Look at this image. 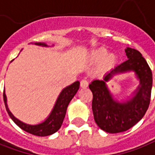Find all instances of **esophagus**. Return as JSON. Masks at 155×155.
Segmentation results:
<instances>
[{
  "instance_id": "esophagus-1",
  "label": "esophagus",
  "mask_w": 155,
  "mask_h": 155,
  "mask_svg": "<svg viewBox=\"0 0 155 155\" xmlns=\"http://www.w3.org/2000/svg\"><path fill=\"white\" fill-rule=\"evenodd\" d=\"M88 81H86V79H84V80H82L81 81V87H83V88H86V87H87L88 86Z\"/></svg>"
}]
</instances>
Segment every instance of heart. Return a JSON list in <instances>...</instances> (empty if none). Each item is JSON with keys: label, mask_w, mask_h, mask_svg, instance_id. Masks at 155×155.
<instances>
[{"label": "heart", "mask_w": 155, "mask_h": 155, "mask_svg": "<svg viewBox=\"0 0 155 155\" xmlns=\"http://www.w3.org/2000/svg\"><path fill=\"white\" fill-rule=\"evenodd\" d=\"M108 54V50H106L105 48H98L97 50H94L91 52V54L89 56V58L91 62H99L101 61L99 64V69L100 70H106L109 69L110 67H112L115 61H116V57L114 54Z\"/></svg>", "instance_id": "obj_1"}]
</instances>
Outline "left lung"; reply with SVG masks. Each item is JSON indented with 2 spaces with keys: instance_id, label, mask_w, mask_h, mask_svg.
Listing matches in <instances>:
<instances>
[{
  "instance_id": "left-lung-1",
  "label": "left lung",
  "mask_w": 155,
  "mask_h": 155,
  "mask_svg": "<svg viewBox=\"0 0 155 155\" xmlns=\"http://www.w3.org/2000/svg\"><path fill=\"white\" fill-rule=\"evenodd\" d=\"M126 54L128 59L107 73L103 80H94L89 85L92 92V112L97 125L108 133H119L135 126L148 110L151 90L152 71L139 51L127 47ZM135 72L140 85L134 96L126 102L120 103L113 99L106 82L114 74Z\"/></svg>"
}]
</instances>
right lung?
Here are the masks:
<instances>
[{
    "instance_id": "1",
    "label": "right lung",
    "mask_w": 155,
    "mask_h": 155,
    "mask_svg": "<svg viewBox=\"0 0 155 155\" xmlns=\"http://www.w3.org/2000/svg\"><path fill=\"white\" fill-rule=\"evenodd\" d=\"M35 44L37 46H41V47H48L46 43H43V42H36ZM79 87H80V82L75 81L74 82L73 84H71L70 86L63 89L58 96V99L56 101L55 105L52 108L51 114H49V116L47 118V120L45 121L40 123L38 125L25 124L24 122L20 121L19 120H18L10 112L8 106H7V96L5 94V91L3 92V99H4L7 113L17 126H19L22 130H25L26 132H29L32 135L46 137V136L51 135L59 130L62 124H63L64 117H65L68 105L74 97V95L76 94V92L79 90Z\"/></svg>"
}]
</instances>
